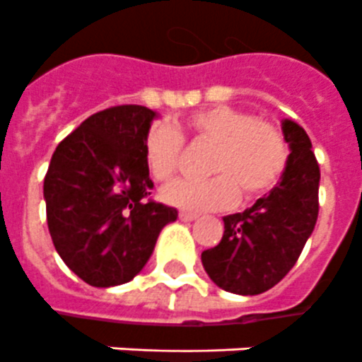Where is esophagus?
<instances>
[{"mask_svg":"<svg viewBox=\"0 0 362 362\" xmlns=\"http://www.w3.org/2000/svg\"><path fill=\"white\" fill-rule=\"evenodd\" d=\"M179 218L185 222H190V221H196L198 215H196V213H190V211H181V213H179Z\"/></svg>","mask_w":362,"mask_h":362,"instance_id":"1","label":"esophagus"}]
</instances>
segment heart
I'll use <instances>...</instances> for the list:
<instances>
[{"label":"heart","mask_w":362,"mask_h":362,"mask_svg":"<svg viewBox=\"0 0 362 362\" xmlns=\"http://www.w3.org/2000/svg\"><path fill=\"white\" fill-rule=\"evenodd\" d=\"M192 146L211 147L205 172L211 177L175 181L163 190L168 204L189 211H221L265 194L279 183L288 166V141L279 127L233 106L198 110L185 121V132L158 123L144 140L147 172L166 183L177 173L185 138Z\"/></svg>","instance_id":"heart-1"}]
</instances>
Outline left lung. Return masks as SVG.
Returning a JSON list of instances; mask_svg holds the SVG:
<instances>
[{
	"instance_id": "8db88e82",
	"label": "left lung",
	"mask_w": 362,
	"mask_h": 362,
	"mask_svg": "<svg viewBox=\"0 0 362 362\" xmlns=\"http://www.w3.org/2000/svg\"><path fill=\"white\" fill-rule=\"evenodd\" d=\"M290 144L280 183L250 209L224 216V235L202 252L209 279L222 290L258 296L279 284L299 259L317 221L320 166L303 127L282 123Z\"/></svg>"
}]
</instances>
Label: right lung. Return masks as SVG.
<instances>
[{
	"mask_svg": "<svg viewBox=\"0 0 362 362\" xmlns=\"http://www.w3.org/2000/svg\"><path fill=\"white\" fill-rule=\"evenodd\" d=\"M155 112L121 104L59 141L45 177L46 221L66 267L95 288L125 284L177 209L149 198L144 140Z\"/></svg>",
	"mask_w": 362,
	"mask_h": 362,
	"instance_id": "1",
	"label": "right lung"
}]
</instances>
